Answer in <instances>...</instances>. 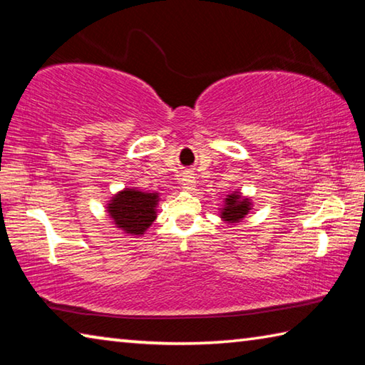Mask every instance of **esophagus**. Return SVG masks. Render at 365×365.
Here are the masks:
<instances>
[{
  "instance_id": "esophagus-1",
  "label": "esophagus",
  "mask_w": 365,
  "mask_h": 365,
  "mask_svg": "<svg viewBox=\"0 0 365 365\" xmlns=\"http://www.w3.org/2000/svg\"><path fill=\"white\" fill-rule=\"evenodd\" d=\"M195 183H196V180H195V175L191 174V172H185L183 177H182V185H183V188L191 190V188L195 187Z\"/></svg>"
}]
</instances>
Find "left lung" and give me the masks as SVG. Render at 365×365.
<instances>
[{
    "instance_id": "8db88e82",
    "label": "left lung",
    "mask_w": 365,
    "mask_h": 365,
    "mask_svg": "<svg viewBox=\"0 0 365 365\" xmlns=\"http://www.w3.org/2000/svg\"><path fill=\"white\" fill-rule=\"evenodd\" d=\"M250 211V200L248 197H242L237 191L233 195H228L225 200V207L222 211V219L230 222H240Z\"/></svg>"
}]
</instances>
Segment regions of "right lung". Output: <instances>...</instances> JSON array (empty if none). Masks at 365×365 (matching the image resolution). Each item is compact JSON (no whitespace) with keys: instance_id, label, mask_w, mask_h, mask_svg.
Returning <instances> with one entry per match:
<instances>
[{"instance_id":"add662e5","label":"right lung","mask_w":365,"mask_h":365,"mask_svg":"<svg viewBox=\"0 0 365 365\" xmlns=\"http://www.w3.org/2000/svg\"><path fill=\"white\" fill-rule=\"evenodd\" d=\"M158 205L156 193H143L138 190H123L115 195L108 206L114 224L130 235H143L156 219L154 207Z\"/></svg>"}]
</instances>
